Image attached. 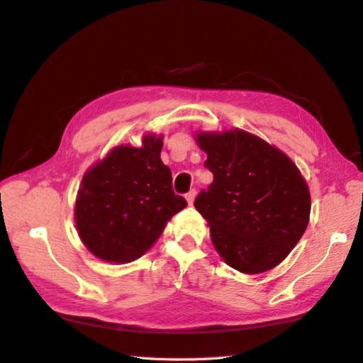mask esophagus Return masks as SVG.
<instances>
[{"mask_svg":"<svg viewBox=\"0 0 363 363\" xmlns=\"http://www.w3.org/2000/svg\"><path fill=\"white\" fill-rule=\"evenodd\" d=\"M185 198H186V201H188V204L191 206L193 202H194V198H196V189H191V191H188V193L185 194Z\"/></svg>","mask_w":363,"mask_h":363,"instance_id":"obj_1","label":"esophagus"}]
</instances>
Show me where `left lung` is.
Instances as JSON below:
<instances>
[{
	"label": "left lung",
	"mask_w": 363,
	"mask_h": 363,
	"mask_svg": "<svg viewBox=\"0 0 363 363\" xmlns=\"http://www.w3.org/2000/svg\"><path fill=\"white\" fill-rule=\"evenodd\" d=\"M213 182L194 207L211 225L221 258L245 274L274 268L306 231L311 198L300 170L244 130L198 133Z\"/></svg>",
	"instance_id": "8db88e82"
}]
</instances>
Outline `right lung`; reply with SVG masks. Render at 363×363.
<instances>
[{"label":"right lung","mask_w":363,"mask_h":363,"mask_svg":"<svg viewBox=\"0 0 363 363\" xmlns=\"http://www.w3.org/2000/svg\"><path fill=\"white\" fill-rule=\"evenodd\" d=\"M161 148L156 135H146L142 148L116 146L82 178L74 220L95 257L111 263L142 257L165 223L186 207L185 198L174 193Z\"/></svg>","instance_id":"add662e5"}]
</instances>
